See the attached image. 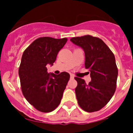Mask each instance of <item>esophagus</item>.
<instances>
[{
	"label": "esophagus",
	"mask_w": 133,
	"mask_h": 133,
	"mask_svg": "<svg viewBox=\"0 0 133 133\" xmlns=\"http://www.w3.org/2000/svg\"><path fill=\"white\" fill-rule=\"evenodd\" d=\"M74 78H75L74 75H72V74L70 75V78H71V79H74Z\"/></svg>",
	"instance_id": "obj_1"
}]
</instances>
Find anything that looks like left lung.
Wrapping results in <instances>:
<instances>
[{
    "label": "left lung",
    "instance_id": "left-lung-1",
    "mask_svg": "<svg viewBox=\"0 0 133 133\" xmlns=\"http://www.w3.org/2000/svg\"><path fill=\"white\" fill-rule=\"evenodd\" d=\"M70 41L83 49L85 53V67L89 69L91 81L75 77V88L80 107L87 112L99 111L113 96L116 88L118 68L115 55L102 40L91 35L73 37Z\"/></svg>",
    "mask_w": 133,
    "mask_h": 133
}]
</instances>
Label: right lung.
Returning a JSON list of instances; mask_svg holds the SVG:
<instances>
[{"label": "right lung", "mask_w": 133, "mask_h": 133, "mask_svg": "<svg viewBox=\"0 0 133 133\" xmlns=\"http://www.w3.org/2000/svg\"><path fill=\"white\" fill-rule=\"evenodd\" d=\"M68 38L41 37L24 51L18 69L21 89L27 101L43 112H51L61 102L70 75L48 73L47 64L53 65Z\"/></svg>", "instance_id": "add662e5"}]
</instances>
